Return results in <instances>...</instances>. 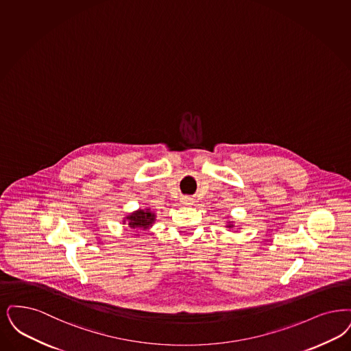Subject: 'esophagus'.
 Wrapping results in <instances>:
<instances>
[{
    "label": "esophagus",
    "instance_id": "1",
    "mask_svg": "<svg viewBox=\"0 0 351 351\" xmlns=\"http://www.w3.org/2000/svg\"><path fill=\"white\" fill-rule=\"evenodd\" d=\"M182 202L184 205H192L193 204V199L191 197H182Z\"/></svg>",
    "mask_w": 351,
    "mask_h": 351
}]
</instances>
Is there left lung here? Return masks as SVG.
I'll list each match as a JSON object with an SVG mask.
<instances>
[{"label":"left lung","instance_id":"1","mask_svg":"<svg viewBox=\"0 0 351 351\" xmlns=\"http://www.w3.org/2000/svg\"><path fill=\"white\" fill-rule=\"evenodd\" d=\"M226 227H228V228H232V227H234V222H232V221H228V222H227V225H226Z\"/></svg>","mask_w":351,"mask_h":351}]
</instances>
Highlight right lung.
I'll list each match as a JSON object with an SVG mask.
<instances>
[{"label":"right lung","instance_id":"add662e5","mask_svg":"<svg viewBox=\"0 0 351 351\" xmlns=\"http://www.w3.org/2000/svg\"><path fill=\"white\" fill-rule=\"evenodd\" d=\"M155 215L154 211L147 209H138V210L133 211L130 214H128L123 219V223L133 228V230H147L152 226L154 225Z\"/></svg>","mask_w":351,"mask_h":351}]
</instances>
